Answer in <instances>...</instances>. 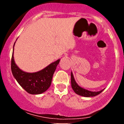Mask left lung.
Instances as JSON below:
<instances>
[{
	"mask_svg": "<svg viewBox=\"0 0 124 124\" xmlns=\"http://www.w3.org/2000/svg\"><path fill=\"white\" fill-rule=\"evenodd\" d=\"M71 86H72V89L75 92V93H76L78 95H80V96L86 97L96 96L101 93L104 90L99 91V92H91V91L87 90L81 87L77 84L76 81H75L72 72H71Z\"/></svg>",
	"mask_w": 124,
	"mask_h": 124,
	"instance_id": "8db88e82",
	"label": "left lung"
}]
</instances>
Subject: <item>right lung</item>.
<instances>
[{
  "label": "right lung",
  "instance_id": "obj_1",
  "mask_svg": "<svg viewBox=\"0 0 124 124\" xmlns=\"http://www.w3.org/2000/svg\"><path fill=\"white\" fill-rule=\"evenodd\" d=\"M15 42L13 46V51ZM13 51L11 62V69L14 78L18 84L27 93L31 94H39L47 90L51 86L52 76L60 59H58L40 71L35 73H28L21 70L15 63Z\"/></svg>",
  "mask_w": 124,
  "mask_h": 124
}]
</instances>
